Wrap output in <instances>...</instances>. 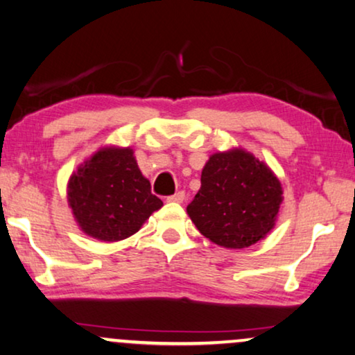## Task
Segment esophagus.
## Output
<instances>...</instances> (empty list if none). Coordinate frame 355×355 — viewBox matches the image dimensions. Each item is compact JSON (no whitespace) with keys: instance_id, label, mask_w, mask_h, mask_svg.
<instances>
[{"instance_id":"esophagus-1","label":"esophagus","mask_w":355,"mask_h":355,"mask_svg":"<svg viewBox=\"0 0 355 355\" xmlns=\"http://www.w3.org/2000/svg\"><path fill=\"white\" fill-rule=\"evenodd\" d=\"M167 200H168V201H173V202H183V201H185V193H183V191H177V193H175V195L168 196Z\"/></svg>"}]
</instances>
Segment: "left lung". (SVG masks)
<instances>
[{
  "mask_svg": "<svg viewBox=\"0 0 355 355\" xmlns=\"http://www.w3.org/2000/svg\"><path fill=\"white\" fill-rule=\"evenodd\" d=\"M281 202L282 187L272 170L247 150L230 149L207 160L187 212L212 243L240 250L271 232Z\"/></svg>",
  "mask_w": 355,
  "mask_h": 355,
  "instance_id": "left-lung-1",
  "label": "left lung"
}]
</instances>
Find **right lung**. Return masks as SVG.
Returning <instances> with one entry per match:
<instances>
[{"instance_id":"obj_1","label":"right lung","mask_w":355,"mask_h":355,"mask_svg":"<svg viewBox=\"0 0 355 355\" xmlns=\"http://www.w3.org/2000/svg\"><path fill=\"white\" fill-rule=\"evenodd\" d=\"M68 205L89 237L118 242L138 232L164 202L150 193L130 148H102L68 182Z\"/></svg>"}]
</instances>
